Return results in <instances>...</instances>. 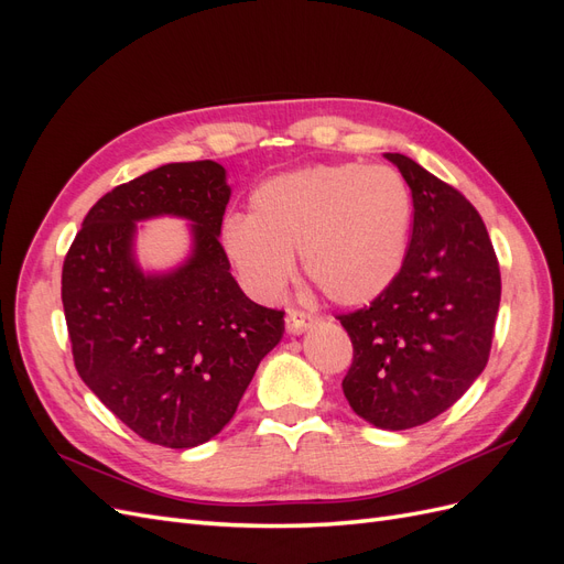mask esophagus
Wrapping results in <instances>:
<instances>
[{"label": "esophagus", "mask_w": 564, "mask_h": 564, "mask_svg": "<svg viewBox=\"0 0 564 564\" xmlns=\"http://www.w3.org/2000/svg\"><path fill=\"white\" fill-rule=\"evenodd\" d=\"M313 322H315V317L313 315H308V313H303V311H289L286 313V329H289V334H303L305 329L308 327H313Z\"/></svg>", "instance_id": "34e87169"}]
</instances>
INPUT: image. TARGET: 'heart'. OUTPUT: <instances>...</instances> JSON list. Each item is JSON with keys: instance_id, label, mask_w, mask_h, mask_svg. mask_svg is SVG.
I'll return each instance as SVG.
<instances>
[{"instance_id": "1", "label": "heart", "mask_w": 564, "mask_h": 564, "mask_svg": "<svg viewBox=\"0 0 564 564\" xmlns=\"http://www.w3.org/2000/svg\"><path fill=\"white\" fill-rule=\"evenodd\" d=\"M412 193L388 164H315L263 181L220 242L249 292L275 299L294 272L338 305L379 299L402 270Z\"/></svg>"}]
</instances>
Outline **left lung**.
<instances>
[{"instance_id":"8db88e82","label":"left lung","mask_w":564,"mask_h":564,"mask_svg":"<svg viewBox=\"0 0 564 564\" xmlns=\"http://www.w3.org/2000/svg\"><path fill=\"white\" fill-rule=\"evenodd\" d=\"M386 158L412 191V240L395 282L338 315L352 340L340 386L357 416L406 431L447 412L482 373L501 272L480 214L456 187L400 152Z\"/></svg>"}]
</instances>
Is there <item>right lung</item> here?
I'll return each instance as SVG.
<instances>
[{
	"label": "right lung",
	"mask_w": 564,
	"mask_h": 564,
	"mask_svg": "<svg viewBox=\"0 0 564 564\" xmlns=\"http://www.w3.org/2000/svg\"><path fill=\"white\" fill-rule=\"evenodd\" d=\"M230 185L212 162H176L117 185L84 218L63 261V311L82 381L143 440L187 449L237 412L284 313L245 296L218 242ZM187 217L194 253L164 276L134 263V224Z\"/></svg>",
	"instance_id": "obj_1"
}]
</instances>
